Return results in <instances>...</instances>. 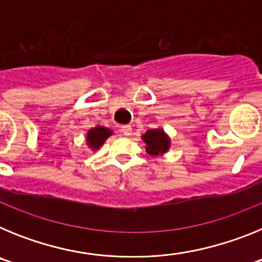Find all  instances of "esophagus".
Segmentation results:
<instances>
[{"label": "esophagus", "instance_id": "1", "mask_svg": "<svg viewBox=\"0 0 262 262\" xmlns=\"http://www.w3.org/2000/svg\"><path fill=\"white\" fill-rule=\"evenodd\" d=\"M131 131H133V128H131V126H129V124H126V126L120 127V133L126 136L131 135Z\"/></svg>", "mask_w": 262, "mask_h": 262}]
</instances>
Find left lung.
<instances>
[{
  "mask_svg": "<svg viewBox=\"0 0 262 262\" xmlns=\"http://www.w3.org/2000/svg\"><path fill=\"white\" fill-rule=\"evenodd\" d=\"M143 140L147 144L145 149L149 155L156 156V155L165 154L169 148V139L164 134L163 129L155 128L148 129L147 133L143 135Z\"/></svg>",
  "mask_w": 262,
  "mask_h": 262,
  "instance_id": "1",
  "label": "left lung"
}]
</instances>
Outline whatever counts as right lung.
Segmentation results:
<instances>
[{"mask_svg": "<svg viewBox=\"0 0 262 262\" xmlns=\"http://www.w3.org/2000/svg\"><path fill=\"white\" fill-rule=\"evenodd\" d=\"M111 135V131L105 127H96V128H92L88 133V144L89 147H92L93 149H97L98 147L103 144L106 139Z\"/></svg>", "mask_w": 262, "mask_h": 262, "instance_id": "obj_1", "label": "right lung"}]
</instances>
